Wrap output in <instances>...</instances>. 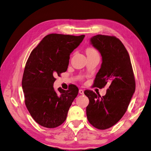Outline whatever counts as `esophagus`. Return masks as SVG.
Listing matches in <instances>:
<instances>
[{
    "label": "esophagus",
    "mask_w": 151,
    "mask_h": 151,
    "mask_svg": "<svg viewBox=\"0 0 151 151\" xmlns=\"http://www.w3.org/2000/svg\"><path fill=\"white\" fill-rule=\"evenodd\" d=\"M79 94H84V90H83V89H79Z\"/></svg>",
    "instance_id": "34e87169"
}]
</instances>
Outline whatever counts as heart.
<instances>
[{"label":"heart","mask_w":151,"mask_h":151,"mask_svg":"<svg viewBox=\"0 0 151 151\" xmlns=\"http://www.w3.org/2000/svg\"><path fill=\"white\" fill-rule=\"evenodd\" d=\"M98 53L96 52V50H94V48H87L86 50V53L87 55H89V54H92V53Z\"/></svg>","instance_id":"1"}]
</instances>
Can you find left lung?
<instances>
[{"label": "left lung", "instance_id": "left-lung-1", "mask_svg": "<svg viewBox=\"0 0 151 151\" xmlns=\"http://www.w3.org/2000/svg\"><path fill=\"white\" fill-rule=\"evenodd\" d=\"M90 40L102 57L93 87L101 89L107 84L109 87L102 97L93 91H84L89 100L86 115L94 127L105 130L115 125L127 111L135 90V77L129 53L119 39L98 35Z\"/></svg>", "mask_w": 151, "mask_h": 151}]
</instances>
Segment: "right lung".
<instances>
[{"label":"right lung","instance_id":"right-lung-1","mask_svg":"<svg viewBox=\"0 0 151 151\" xmlns=\"http://www.w3.org/2000/svg\"><path fill=\"white\" fill-rule=\"evenodd\" d=\"M85 35L50 34L41 41L26 62L22 79L26 106L39 125L55 128L66 120L79 89L72 84L68 90L53 89L55 76L67 71L70 55Z\"/></svg>","mask_w":151,"mask_h":151}]
</instances>
